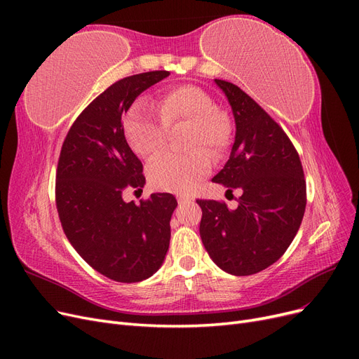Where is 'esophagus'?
<instances>
[{
	"mask_svg": "<svg viewBox=\"0 0 359 359\" xmlns=\"http://www.w3.org/2000/svg\"><path fill=\"white\" fill-rule=\"evenodd\" d=\"M177 199H178V203H180V205L189 203V202L191 201V198H190V196H186V194H180V196H177Z\"/></svg>",
	"mask_w": 359,
	"mask_h": 359,
	"instance_id": "obj_1",
	"label": "esophagus"
}]
</instances>
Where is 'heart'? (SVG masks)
I'll use <instances>...</instances> for the list:
<instances>
[{
    "mask_svg": "<svg viewBox=\"0 0 359 359\" xmlns=\"http://www.w3.org/2000/svg\"><path fill=\"white\" fill-rule=\"evenodd\" d=\"M187 126L184 147L189 153H166L148 165L154 187L184 193L191 190L211 169V158H220L232 140L229 118L217 111L212 97L194 85H180L166 91L151 107L133 106L126 116L124 133L135 153L154 157L166 147L169 128Z\"/></svg>",
    "mask_w": 359,
    "mask_h": 359,
    "instance_id": "b5f03b06",
    "label": "heart"
}]
</instances>
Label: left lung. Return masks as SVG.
Segmentation results:
<instances>
[{
	"instance_id": "obj_1",
	"label": "left lung",
	"mask_w": 359,
	"mask_h": 359,
	"mask_svg": "<svg viewBox=\"0 0 359 359\" xmlns=\"http://www.w3.org/2000/svg\"><path fill=\"white\" fill-rule=\"evenodd\" d=\"M214 81L232 106L236 133L231 157L212 181L241 196L236 210L198 199L199 232L217 266L252 276L277 262L295 238L307 203L306 180L285 130L240 86Z\"/></svg>"
}]
</instances>
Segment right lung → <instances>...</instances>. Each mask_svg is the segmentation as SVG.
<instances>
[{
  "label": "right lung",
  "mask_w": 359,
  "mask_h": 359,
  "mask_svg": "<svg viewBox=\"0 0 359 359\" xmlns=\"http://www.w3.org/2000/svg\"><path fill=\"white\" fill-rule=\"evenodd\" d=\"M168 76L156 70L112 83L76 118L60 153L55 202L62 231L86 264L119 283L153 276L169 248L175 196L154 193L139 205L123 201L126 189L145 184L123 116L140 93Z\"/></svg>",
  "instance_id": "obj_1"
}]
</instances>
